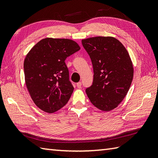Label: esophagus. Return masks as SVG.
Masks as SVG:
<instances>
[{
    "label": "esophagus",
    "mask_w": 158,
    "mask_h": 158,
    "mask_svg": "<svg viewBox=\"0 0 158 158\" xmlns=\"http://www.w3.org/2000/svg\"><path fill=\"white\" fill-rule=\"evenodd\" d=\"M81 85H82L81 82H78V83H77V88H81Z\"/></svg>",
    "instance_id": "esophagus-1"
}]
</instances>
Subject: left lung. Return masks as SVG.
Wrapping results in <instances>:
<instances>
[{"mask_svg": "<svg viewBox=\"0 0 158 158\" xmlns=\"http://www.w3.org/2000/svg\"><path fill=\"white\" fill-rule=\"evenodd\" d=\"M93 66L92 85L87 95L97 108L109 111L125 98L132 81L134 69L129 53L122 43L111 36L83 39Z\"/></svg>", "mask_w": 158, "mask_h": 158, "instance_id": "left-lung-1", "label": "left lung"}]
</instances>
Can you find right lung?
Returning <instances> with one entry per match:
<instances>
[{"mask_svg": "<svg viewBox=\"0 0 158 158\" xmlns=\"http://www.w3.org/2000/svg\"><path fill=\"white\" fill-rule=\"evenodd\" d=\"M79 49L70 39L46 38L26 56L23 62L26 85L35 105L43 111L54 113L68 102L74 88L65 60Z\"/></svg>", "mask_w": 158, "mask_h": 158, "instance_id": "right-lung-1", "label": "right lung"}]
</instances>
